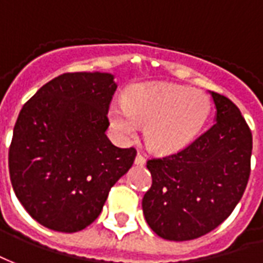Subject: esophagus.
<instances>
[{
    "label": "esophagus",
    "mask_w": 263,
    "mask_h": 263,
    "mask_svg": "<svg viewBox=\"0 0 263 263\" xmlns=\"http://www.w3.org/2000/svg\"><path fill=\"white\" fill-rule=\"evenodd\" d=\"M134 164L139 166H143L145 164V158L141 154L136 155V160H134Z\"/></svg>",
    "instance_id": "1"
}]
</instances>
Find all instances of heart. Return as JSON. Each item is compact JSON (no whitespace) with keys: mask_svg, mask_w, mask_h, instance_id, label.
<instances>
[{"mask_svg":"<svg viewBox=\"0 0 263 263\" xmlns=\"http://www.w3.org/2000/svg\"><path fill=\"white\" fill-rule=\"evenodd\" d=\"M210 115L209 98L200 91L164 82H144L130 87L124 105L113 103L109 119L120 139L130 141L139 124L151 150L171 154L196 139Z\"/></svg>","mask_w":263,"mask_h":263,"instance_id":"b5f03b06","label":"heart"}]
</instances>
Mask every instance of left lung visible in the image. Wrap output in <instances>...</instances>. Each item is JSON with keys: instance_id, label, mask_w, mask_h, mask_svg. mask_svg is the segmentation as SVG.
Returning <instances> with one entry per match:
<instances>
[{"instance_id": "left-lung-1", "label": "left lung", "mask_w": 263, "mask_h": 263, "mask_svg": "<svg viewBox=\"0 0 263 263\" xmlns=\"http://www.w3.org/2000/svg\"><path fill=\"white\" fill-rule=\"evenodd\" d=\"M216 123L175 154L147 161L153 185L143 213L161 238L202 237L229 217L244 195L251 172L252 133L229 98L210 92Z\"/></svg>"}]
</instances>
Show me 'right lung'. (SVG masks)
<instances>
[{
    "mask_svg": "<svg viewBox=\"0 0 263 263\" xmlns=\"http://www.w3.org/2000/svg\"><path fill=\"white\" fill-rule=\"evenodd\" d=\"M108 72H66L25 103L13 127L9 175L25 210L47 229L77 233L102 212L133 165V147L105 134L115 91Z\"/></svg>",
    "mask_w": 263,
    "mask_h": 263,
    "instance_id": "obj_1",
    "label": "right lung"
}]
</instances>
